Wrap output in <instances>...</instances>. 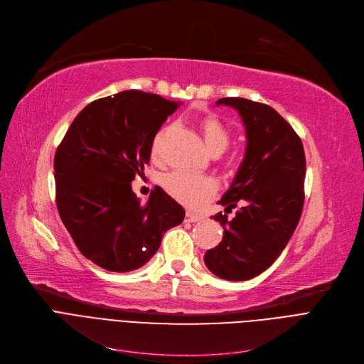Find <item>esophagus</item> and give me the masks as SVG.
Returning <instances> with one entry per match:
<instances>
[{"instance_id":"34e87169","label":"esophagus","mask_w":364,"mask_h":364,"mask_svg":"<svg viewBox=\"0 0 364 364\" xmlns=\"http://www.w3.org/2000/svg\"><path fill=\"white\" fill-rule=\"evenodd\" d=\"M201 220H203V216H200V215H196V213L186 211V215H185V222H189V223H196V222H201Z\"/></svg>"}]
</instances>
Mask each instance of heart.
Returning <instances> with one entry per match:
<instances>
[{
  "mask_svg": "<svg viewBox=\"0 0 364 364\" xmlns=\"http://www.w3.org/2000/svg\"><path fill=\"white\" fill-rule=\"evenodd\" d=\"M198 127L203 134L204 144L213 156L222 154L229 146V129L216 114L203 116L198 122ZM170 131H172V126H163L153 138L151 157L154 160H160L163 154L164 142ZM161 185L170 197L188 208L203 207L205 203L211 200V197L215 196L218 191V185L211 178L204 175L182 172V170H176V172L164 175L161 178Z\"/></svg>",
  "mask_w": 364,
  "mask_h": 364,
  "instance_id": "heart-1",
  "label": "heart"
}]
</instances>
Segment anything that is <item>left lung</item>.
I'll return each mask as SVG.
<instances>
[{
	"label": "left lung",
	"instance_id": "1",
	"mask_svg": "<svg viewBox=\"0 0 364 364\" xmlns=\"http://www.w3.org/2000/svg\"><path fill=\"white\" fill-rule=\"evenodd\" d=\"M237 109L247 131V153L213 219L223 240L204 255L210 272L226 281H247L279 257L300 222L304 205L306 156L300 136L270 105L240 97L218 101ZM239 207L232 221L227 213Z\"/></svg>",
	"mask_w": 364,
	"mask_h": 364
}]
</instances>
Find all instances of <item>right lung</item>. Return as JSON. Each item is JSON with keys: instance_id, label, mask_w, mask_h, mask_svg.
<instances>
[{"instance_id": "add662e5", "label": "right lung", "mask_w": 364, "mask_h": 364, "mask_svg": "<svg viewBox=\"0 0 364 364\" xmlns=\"http://www.w3.org/2000/svg\"><path fill=\"white\" fill-rule=\"evenodd\" d=\"M175 101L123 91L90 102L54 156L58 215L79 251L110 272H131L157 252L185 210L161 188L141 203L131 182L151 156L153 138Z\"/></svg>"}]
</instances>
